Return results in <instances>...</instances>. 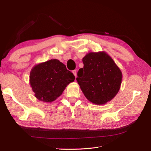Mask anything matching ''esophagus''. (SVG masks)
<instances>
[{
	"label": "esophagus",
	"mask_w": 151,
	"mask_h": 151,
	"mask_svg": "<svg viewBox=\"0 0 151 151\" xmlns=\"http://www.w3.org/2000/svg\"><path fill=\"white\" fill-rule=\"evenodd\" d=\"M72 73H73V74H74V75L75 77H76V74H77V71H76V70H72Z\"/></svg>",
	"instance_id": "esophagus-1"
}]
</instances>
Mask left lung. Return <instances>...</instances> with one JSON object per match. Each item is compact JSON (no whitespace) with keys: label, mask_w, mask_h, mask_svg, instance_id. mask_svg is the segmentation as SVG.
<instances>
[{"label":"left lung","mask_w":151,"mask_h":151,"mask_svg":"<svg viewBox=\"0 0 151 151\" xmlns=\"http://www.w3.org/2000/svg\"><path fill=\"white\" fill-rule=\"evenodd\" d=\"M84 67L77 72V81L86 98L93 103L106 104L120 88L122 73L104 52H90L83 58Z\"/></svg>","instance_id":"left-lung-1"}]
</instances>
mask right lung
Masks as SVG:
<instances>
[{
	"mask_svg": "<svg viewBox=\"0 0 151 151\" xmlns=\"http://www.w3.org/2000/svg\"><path fill=\"white\" fill-rule=\"evenodd\" d=\"M74 80V75L57 59L35 65L29 76L30 85L35 97L47 103L57 99L67 86Z\"/></svg>",
	"mask_w": 151,
	"mask_h": 151,
	"instance_id": "1",
	"label": "right lung"
}]
</instances>
